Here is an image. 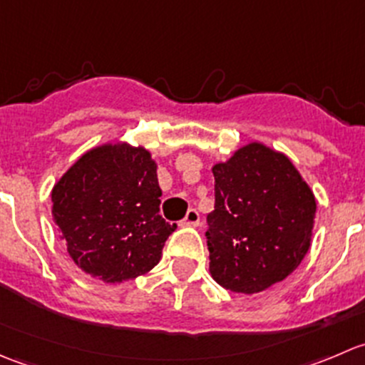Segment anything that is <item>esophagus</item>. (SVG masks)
<instances>
[{"mask_svg":"<svg viewBox=\"0 0 365 365\" xmlns=\"http://www.w3.org/2000/svg\"><path fill=\"white\" fill-rule=\"evenodd\" d=\"M200 224V213L196 212L194 208H190L189 212H187V215L183 217V220L180 222V226H189V227H194Z\"/></svg>","mask_w":365,"mask_h":365,"instance_id":"obj_1","label":"esophagus"}]
</instances>
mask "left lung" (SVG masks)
<instances>
[{
  "label": "left lung",
  "mask_w": 365,
  "mask_h": 365,
  "mask_svg": "<svg viewBox=\"0 0 365 365\" xmlns=\"http://www.w3.org/2000/svg\"><path fill=\"white\" fill-rule=\"evenodd\" d=\"M210 274L235 293L264 292L288 277L312 242L316 197L288 155L259 141L212 168Z\"/></svg>",
  "instance_id": "left-lung-1"
}]
</instances>
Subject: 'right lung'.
I'll return each mask as SVG.
<instances>
[{"mask_svg":"<svg viewBox=\"0 0 365 365\" xmlns=\"http://www.w3.org/2000/svg\"><path fill=\"white\" fill-rule=\"evenodd\" d=\"M157 162L145 146L104 143L84 152L54 183V222L68 256L108 284L148 274L175 224L160 217Z\"/></svg>","mask_w":365,"mask_h":365,"instance_id":"right-lung-1","label":"right lung"}]
</instances>
